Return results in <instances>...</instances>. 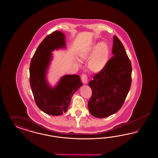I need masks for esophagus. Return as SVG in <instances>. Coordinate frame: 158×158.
I'll list each match as a JSON object with an SVG mask.
<instances>
[{"label":"esophagus","mask_w":158,"mask_h":158,"mask_svg":"<svg viewBox=\"0 0 158 158\" xmlns=\"http://www.w3.org/2000/svg\"><path fill=\"white\" fill-rule=\"evenodd\" d=\"M81 80L82 82L84 83V84H86L87 83V81H88V77L87 75L85 73H83L81 77Z\"/></svg>","instance_id":"34e87169"}]
</instances>
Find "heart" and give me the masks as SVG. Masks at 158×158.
<instances>
[{
	"label": "heart",
	"instance_id": "heart-1",
	"mask_svg": "<svg viewBox=\"0 0 158 158\" xmlns=\"http://www.w3.org/2000/svg\"><path fill=\"white\" fill-rule=\"evenodd\" d=\"M94 51L90 58L88 67L92 72H100L105 68L109 60L110 48L105 43H101L99 44H95L89 48L87 53L83 56V58H86Z\"/></svg>",
	"mask_w": 158,
	"mask_h": 158
}]
</instances>
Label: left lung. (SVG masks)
<instances>
[{
	"label": "left lung",
	"instance_id": "8db88e82",
	"mask_svg": "<svg viewBox=\"0 0 158 158\" xmlns=\"http://www.w3.org/2000/svg\"><path fill=\"white\" fill-rule=\"evenodd\" d=\"M114 56L89 83L92 94L88 108L93 116L102 118L114 114L124 104L131 84V64L123 44L114 36Z\"/></svg>",
	"mask_w": 158,
	"mask_h": 158
}]
</instances>
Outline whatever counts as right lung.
I'll return each mask as SVG.
<instances>
[{
  "label": "right lung",
  "mask_w": 158,
  "mask_h": 158,
  "mask_svg": "<svg viewBox=\"0 0 158 158\" xmlns=\"http://www.w3.org/2000/svg\"><path fill=\"white\" fill-rule=\"evenodd\" d=\"M65 35L54 31L39 44L31 59L29 83L35 101L39 108L48 115L59 116L68 110L73 94L82 85L80 77L65 75L57 86L52 88L46 81V73L55 49L65 47Z\"/></svg>",
  "instance_id": "add662e5"
}]
</instances>
